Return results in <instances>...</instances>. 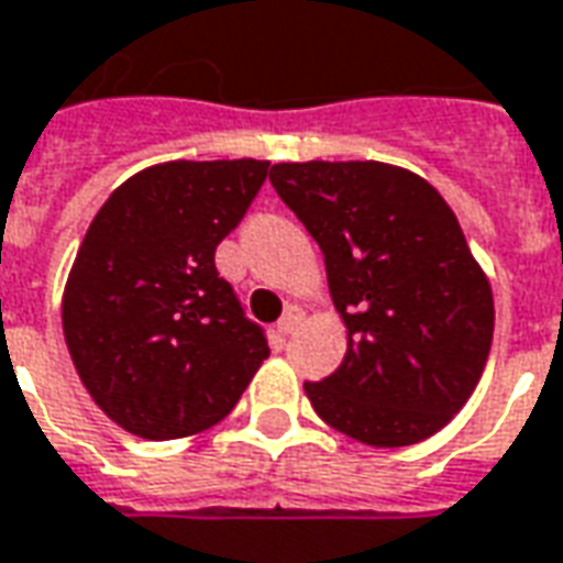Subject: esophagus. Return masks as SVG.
Segmentation results:
<instances>
[{
	"instance_id": "obj_1",
	"label": "esophagus",
	"mask_w": 563,
	"mask_h": 563,
	"mask_svg": "<svg viewBox=\"0 0 563 563\" xmlns=\"http://www.w3.org/2000/svg\"><path fill=\"white\" fill-rule=\"evenodd\" d=\"M301 320H305V310L298 308V305H289V308H286V313L280 317V322H277L280 335H292L295 329L301 325Z\"/></svg>"
}]
</instances>
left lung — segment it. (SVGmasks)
I'll use <instances>...</instances> for the list:
<instances>
[{
	"label": "left lung",
	"instance_id": "1",
	"mask_svg": "<svg viewBox=\"0 0 563 563\" xmlns=\"http://www.w3.org/2000/svg\"><path fill=\"white\" fill-rule=\"evenodd\" d=\"M271 186L325 258L347 353L305 384L332 430L372 448L418 445L473 396L494 295L457 216L418 173L384 161L274 164Z\"/></svg>",
	"mask_w": 563,
	"mask_h": 563
}]
</instances>
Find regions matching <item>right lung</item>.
Instances as JSON below:
<instances>
[{"label": "right lung", "mask_w": 563, "mask_h": 563, "mask_svg": "<svg viewBox=\"0 0 563 563\" xmlns=\"http://www.w3.org/2000/svg\"><path fill=\"white\" fill-rule=\"evenodd\" d=\"M268 161H167L109 195L63 289V338L90 399L148 442L231 415L268 360L265 332L216 271Z\"/></svg>", "instance_id": "right-lung-1"}]
</instances>
